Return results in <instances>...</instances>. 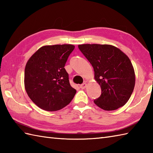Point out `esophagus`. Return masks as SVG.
<instances>
[{"mask_svg":"<svg viewBox=\"0 0 153 153\" xmlns=\"http://www.w3.org/2000/svg\"><path fill=\"white\" fill-rule=\"evenodd\" d=\"M86 87H87V84L85 83H83L82 84V85H80V88L82 89H85Z\"/></svg>","mask_w":153,"mask_h":153,"instance_id":"1","label":"esophagus"}]
</instances>
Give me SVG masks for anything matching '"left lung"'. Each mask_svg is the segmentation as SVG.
Returning a JSON list of instances; mask_svg holds the SVG:
<instances>
[{
	"mask_svg": "<svg viewBox=\"0 0 153 153\" xmlns=\"http://www.w3.org/2000/svg\"><path fill=\"white\" fill-rule=\"evenodd\" d=\"M78 48L95 71L101 95L94 102L105 110H114L128 101L134 91L135 76L129 58L110 45L84 44Z\"/></svg>",
	"mask_w": 153,
	"mask_h": 153,
	"instance_id": "obj_1",
	"label": "left lung"
}]
</instances>
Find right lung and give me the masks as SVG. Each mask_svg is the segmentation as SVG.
I'll return each mask as SVG.
<instances>
[{
  "label": "right lung",
  "mask_w": 153,
  "mask_h": 153,
  "mask_svg": "<svg viewBox=\"0 0 153 153\" xmlns=\"http://www.w3.org/2000/svg\"><path fill=\"white\" fill-rule=\"evenodd\" d=\"M72 45H47L29 59L25 68V89L35 105L47 111L67 106L76 90L70 85L64 66L74 49Z\"/></svg>",
  "instance_id": "obj_1"
}]
</instances>
